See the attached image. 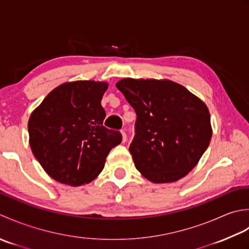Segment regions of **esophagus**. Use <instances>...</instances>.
<instances>
[{
  "mask_svg": "<svg viewBox=\"0 0 249 249\" xmlns=\"http://www.w3.org/2000/svg\"><path fill=\"white\" fill-rule=\"evenodd\" d=\"M120 132H121V135H123V142L124 143V142L126 141V134H125V132L124 130H121Z\"/></svg>",
  "mask_w": 249,
  "mask_h": 249,
  "instance_id": "1",
  "label": "esophagus"
}]
</instances>
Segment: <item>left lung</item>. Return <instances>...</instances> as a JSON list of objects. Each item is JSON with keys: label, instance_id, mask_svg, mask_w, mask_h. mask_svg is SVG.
<instances>
[{"label": "left lung", "instance_id": "8db88e82", "mask_svg": "<svg viewBox=\"0 0 249 249\" xmlns=\"http://www.w3.org/2000/svg\"><path fill=\"white\" fill-rule=\"evenodd\" d=\"M116 87L136 113L129 150L140 173L155 184L188 174L212 139L206 104L169 79L124 78Z\"/></svg>", "mask_w": 249, "mask_h": 249}]
</instances>
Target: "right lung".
Instances as JSON below:
<instances>
[{
    "mask_svg": "<svg viewBox=\"0 0 249 249\" xmlns=\"http://www.w3.org/2000/svg\"><path fill=\"white\" fill-rule=\"evenodd\" d=\"M105 82L77 80L58 86L28 123L29 143L45 172L61 184L82 186L102 172L108 153L121 143L119 131L103 125Z\"/></svg>",
    "mask_w": 249,
    "mask_h": 249,
    "instance_id": "1",
    "label": "right lung"
}]
</instances>
